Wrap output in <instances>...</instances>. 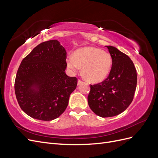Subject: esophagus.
Instances as JSON below:
<instances>
[{"label": "esophagus", "mask_w": 158, "mask_h": 158, "mask_svg": "<svg viewBox=\"0 0 158 158\" xmlns=\"http://www.w3.org/2000/svg\"><path fill=\"white\" fill-rule=\"evenodd\" d=\"M82 82V81L80 79H78V85H80Z\"/></svg>", "instance_id": "34e87169"}]
</instances>
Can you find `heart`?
<instances>
[{"label":"heart","instance_id":"heart-1","mask_svg":"<svg viewBox=\"0 0 158 158\" xmlns=\"http://www.w3.org/2000/svg\"><path fill=\"white\" fill-rule=\"evenodd\" d=\"M68 67L77 71L82 66V73L88 80L100 82L107 78L112 66V58L109 52L93 47H86L74 52L66 59Z\"/></svg>","mask_w":158,"mask_h":158}]
</instances>
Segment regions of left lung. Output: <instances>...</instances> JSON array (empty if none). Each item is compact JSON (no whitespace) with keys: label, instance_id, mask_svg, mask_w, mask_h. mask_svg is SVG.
<instances>
[{"label":"left lung","instance_id":"obj_1","mask_svg":"<svg viewBox=\"0 0 158 158\" xmlns=\"http://www.w3.org/2000/svg\"><path fill=\"white\" fill-rule=\"evenodd\" d=\"M112 58L107 78L101 83L90 85L88 105L102 117L116 116L132 102L137 83L135 66L129 56L112 46H106Z\"/></svg>","mask_w":158,"mask_h":158}]
</instances>
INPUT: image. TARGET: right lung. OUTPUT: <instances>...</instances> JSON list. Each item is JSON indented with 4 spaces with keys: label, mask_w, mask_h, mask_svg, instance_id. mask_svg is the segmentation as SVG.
<instances>
[{
    "label": "right lung",
    "mask_w": 158,
    "mask_h": 158,
    "mask_svg": "<svg viewBox=\"0 0 158 158\" xmlns=\"http://www.w3.org/2000/svg\"><path fill=\"white\" fill-rule=\"evenodd\" d=\"M66 52L57 40L37 45L22 61L15 82L19 106L30 117L52 121L65 111L78 79L65 73Z\"/></svg>",
    "instance_id": "obj_1"
}]
</instances>
